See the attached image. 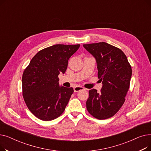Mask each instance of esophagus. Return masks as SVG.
Returning <instances> with one entry per match:
<instances>
[{"label":"esophagus","mask_w":151,"mask_h":151,"mask_svg":"<svg viewBox=\"0 0 151 151\" xmlns=\"http://www.w3.org/2000/svg\"><path fill=\"white\" fill-rule=\"evenodd\" d=\"M83 90H85V89L84 88H83V87H81V86H76L74 88V91L75 92H79L80 91H83Z\"/></svg>","instance_id":"34e87169"}]
</instances>
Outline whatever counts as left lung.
Returning <instances> with one entry per match:
<instances>
[{"mask_svg":"<svg viewBox=\"0 0 151 151\" xmlns=\"http://www.w3.org/2000/svg\"><path fill=\"white\" fill-rule=\"evenodd\" d=\"M97 62L100 92L89 91L86 101L88 112L100 120L113 117L125 101L130 83L132 67L123 51L105 42L83 45Z\"/></svg>","mask_w":151,"mask_h":151,"instance_id":"8db88e82","label":"left lung"}]
</instances>
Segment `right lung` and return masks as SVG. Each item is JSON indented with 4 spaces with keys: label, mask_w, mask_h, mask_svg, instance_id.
I'll return each mask as SVG.
<instances>
[{
    "label": "right lung",
    "mask_w": 151,
    "mask_h": 151,
    "mask_svg": "<svg viewBox=\"0 0 151 151\" xmlns=\"http://www.w3.org/2000/svg\"><path fill=\"white\" fill-rule=\"evenodd\" d=\"M80 45H55L38 51L24 70L22 96L28 109L37 118L49 121L65 109L72 88L59 86L58 75L65 73L68 61Z\"/></svg>",
    "instance_id": "obj_1"
}]
</instances>
